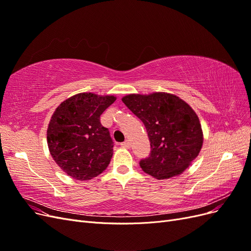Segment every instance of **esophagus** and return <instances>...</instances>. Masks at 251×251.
I'll return each mask as SVG.
<instances>
[{"mask_svg": "<svg viewBox=\"0 0 251 251\" xmlns=\"http://www.w3.org/2000/svg\"><path fill=\"white\" fill-rule=\"evenodd\" d=\"M120 146H121V147H124V148H126V149H128V148L131 147V143H130V141H128V140H126L125 142L120 143Z\"/></svg>", "mask_w": 251, "mask_h": 251, "instance_id": "1", "label": "esophagus"}]
</instances>
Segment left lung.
<instances>
[{
    "label": "left lung",
    "mask_w": 251,
    "mask_h": 251,
    "mask_svg": "<svg viewBox=\"0 0 251 251\" xmlns=\"http://www.w3.org/2000/svg\"><path fill=\"white\" fill-rule=\"evenodd\" d=\"M124 103L147 128L149 157L139 161L144 173L168 179L183 173L199 155L203 143L198 116L181 98L168 93L130 94Z\"/></svg>",
    "instance_id": "8db88e82"
}]
</instances>
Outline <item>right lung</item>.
Here are the masks:
<instances>
[{
    "label": "right lung",
    "instance_id": "obj_1",
    "mask_svg": "<svg viewBox=\"0 0 251 251\" xmlns=\"http://www.w3.org/2000/svg\"><path fill=\"white\" fill-rule=\"evenodd\" d=\"M115 100L114 96L80 93L53 113L47 130L50 154L72 178L90 180L108 168L114 142L100 115Z\"/></svg>",
    "mask_w": 251,
    "mask_h": 251
}]
</instances>
